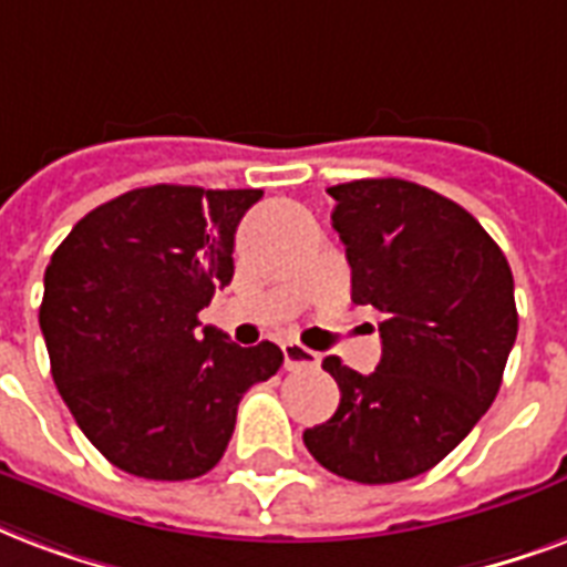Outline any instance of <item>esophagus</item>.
Wrapping results in <instances>:
<instances>
[{"mask_svg": "<svg viewBox=\"0 0 567 567\" xmlns=\"http://www.w3.org/2000/svg\"><path fill=\"white\" fill-rule=\"evenodd\" d=\"M282 353H285V369L293 371V369H315L321 357L315 351H309L306 344L300 341H282Z\"/></svg>", "mask_w": 567, "mask_h": 567, "instance_id": "1", "label": "esophagus"}]
</instances>
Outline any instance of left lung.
<instances>
[{
  "label": "left lung",
  "mask_w": 567,
  "mask_h": 567,
  "mask_svg": "<svg viewBox=\"0 0 567 567\" xmlns=\"http://www.w3.org/2000/svg\"><path fill=\"white\" fill-rule=\"evenodd\" d=\"M327 193L351 300L383 312V353L371 374L323 360L339 410L302 443L341 478L392 485L437 466L494 404L517 339L512 267L473 214L413 181Z\"/></svg>",
  "instance_id": "obj_1"
}]
</instances>
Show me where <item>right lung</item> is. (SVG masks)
<instances>
[{
    "label": "right lung",
    "instance_id": "1",
    "mask_svg": "<svg viewBox=\"0 0 567 567\" xmlns=\"http://www.w3.org/2000/svg\"><path fill=\"white\" fill-rule=\"evenodd\" d=\"M261 189L157 184L94 207L43 274L41 332L68 410L110 464L184 482L219 464L252 383L274 378V341L240 348L198 330L235 276V231Z\"/></svg>",
    "mask_w": 567,
    "mask_h": 567
}]
</instances>
